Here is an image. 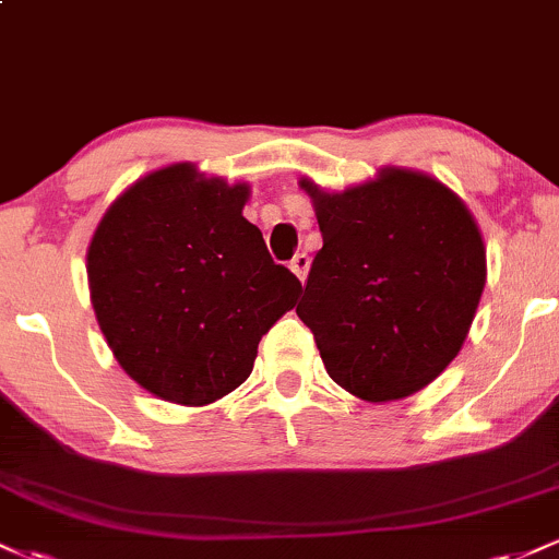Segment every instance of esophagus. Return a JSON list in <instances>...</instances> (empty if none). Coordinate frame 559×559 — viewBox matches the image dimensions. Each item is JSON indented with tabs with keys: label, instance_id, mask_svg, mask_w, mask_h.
I'll list each match as a JSON object with an SVG mask.
<instances>
[{
	"label": "esophagus",
	"instance_id": "34e87169",
	"mask_svg": "<svg viewBox=\"0 0 559 559\" xmlns=\"http://www.w3.org/2000/svg\"><path fill=\"white\" fill-rule=\"evenodd\" d=\"M294 271V275H297V278L301 281V284H305V278H307V271H310V258H307L305 252L301 254H297V258L292 260V265H288Z\"/></svg>",
	"mask_w": 559,
	"mask_h": 559
}]
</instances>
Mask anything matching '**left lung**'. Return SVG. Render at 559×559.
<instances>
[{"label": "left lung", "instance_id": "obj_1", "mask_svg": "<svg viewBox=\"0 0 559 559\" xmlns=\"http://www.w3.org/2000/svg\"><path fill=\"white\" fill-rule=\"evenodd\" d=\"M323 249L297 305L325 370L365 402H394L444 373L486 286V247L465 202L418 170L381 168L331 194L301 178Z\"/></svg>", "mask_w": 559, "mask_h": 559}]
</instances>
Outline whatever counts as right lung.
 Masks as SVG:
<instances>
[{
	"label": "right lung",
	"mask_w": 559,
	"mask_h": 559,
	"mask_svg": "<svg viewBox=\"0 0 559 559\" xmlns=\"http://www.w3.org/2000/svg\"><path fill=\"white\" fill-rule=\"evenodd\" d=\"M247 199V183L176 163L139 178L94 230L86 273L99 329L159 400L202 407L230 394L297 305L299 278L241 215Z\"/></svg>",
	"instance_id": "obj_1"
}]
</instances>
